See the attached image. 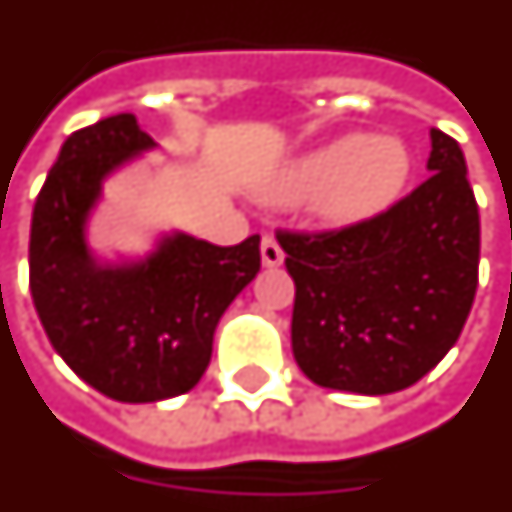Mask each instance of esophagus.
Returning <instances> with one entry per match:
<instances>
[{"label":"esophagus","instance_id":"obj_1","mask_svg":"<svg viewBox=\"0 0 512 512\" xmlns=\"http://www.w3.org/2000/svg\"><path fill=\"white\" fill-rule=\"evenodd\" d=\"M261 264L264 267H281L283 264V248L278 245L275 237H264L261 240Z\"/></svg>","mask_w":512,"mask_h":512}]
</instances>
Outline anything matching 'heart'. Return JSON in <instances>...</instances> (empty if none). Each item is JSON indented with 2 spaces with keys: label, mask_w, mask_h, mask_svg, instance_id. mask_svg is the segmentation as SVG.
Returning <instances> with one entry per match:
<instances>
[{
  "label": "heart",
  "mask_w": 512,
  "mask_h": 512,
  "mask_svg": "<svg viewBox=\"0 0 512 512\" xmlns=\"http://www.w3.org/2000/svg\"><path fill=\"white\" fill-rule=\"evenodd\" d=\"M412 177V155L398 138L341 136L302 152L270 182V199L302 204L330 226L379 218L401 199Z\"/></svg>",
  "instance_id": "b5f03b06"
}]
</instances>
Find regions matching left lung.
I'll return each mask as SVG.
<instances>
[{"mask_svg":"<svg viewBox=\"0 0 512 512\" xmlns=\"http://www.w3.org/2000/svg\"><path fill=\"white\" fill-rule=\"evenodd\" d=\"M431 177L379 218L278 231L294 281L292 352L313 384L360 395L412 387L472 311L480 215L458 141L431 128Z\"/></svg>","mask_w":512,"mask_h":512,"instance_id":"1","label":"left lung"}]
</instances>
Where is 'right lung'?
Here are the masks:
<instances>
[{
  "label": "right lung",
  "mask_w": 512,
  "mask_h": 512,
  "mask_svg": "<svg viewBox=\"0 0 512 512\" xmlns=\"http://www.w3.org/2000/svg\"><path fill=\"white\" fill-rule=\"evenodd\" d=\"M155 147L133 114L67 136L29 234V289L48 341L76 376L122 404L193 390L220 316L261 267L259 234L220 248L169 231L141 259L95 256L87 226L103 182Z\"/></svg>",
  "instance_id": "add662e5"
}]
</instances>
